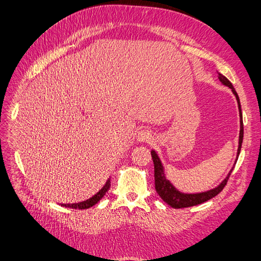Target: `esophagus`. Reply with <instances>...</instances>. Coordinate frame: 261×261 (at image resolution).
I'll return each mask as SVG.
<instances>
[{
  "instance_id": "esophagus-1",
  "label": "esophagus",
  "mask_w": 261,
  "mask_h": 261,
  "mask_svg": "<svg viewBox=\"0 0 261 261\" xmlns=\"http://www.w3.org/2000/svg\"><path fill=\"white\" fill-rule=\"evenodd\" d=\"M152 139V135H151V132L149 131V130H141L139 134H138V141H140V142H145V141H149V140H151Z\"/></svg>"
}]
</instances>
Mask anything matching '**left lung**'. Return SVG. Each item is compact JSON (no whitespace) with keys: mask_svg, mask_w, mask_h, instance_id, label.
Returning a JSON list of instances; mask_svg holds the SVG:
<instances>
[{"mask_svg":"<svg viewBox=\"0 0 261 261\" xmlns=\"http://www.w3.org/2000/svg\"><path fill=\"white\" fill-rule=\"evenodd\" d=\"M219 80L223 83L224 85L229 86L232 92L237 97L238 104H239V111H240V116H241V121H240V136H239V148H238V156H239L240 150H241V145H242V139H243V122H242V112H241V105H240V99L239 96L234 90L233 85L231 84V82L226 79L225 76H223L222 74H219ZM151 157H152V162H153V166H154V187H156V192L159 194V196L162 197V199L164 202L167 203L169 206L174 207V208H184V207H190V206H194V205H198L202 204L204 202L208 201V199L213 198L214 196L218 195L219 193L222 192L223 188L225 187L226 182L229 180V177L232 173V170L229 173L228 177L221 182V184L214 188L212 191L205 192V193H199V194H182L180 192H178L174 188V186L170 184L169 180L166 179L165 174H164V168L162 166V163L157 156V153L154 151H151ZM238 160V158H237Z\"/></svg>","mask_w":261,"mask_h":261,"instance_id":"1","label":"left lung"}]
</instances>
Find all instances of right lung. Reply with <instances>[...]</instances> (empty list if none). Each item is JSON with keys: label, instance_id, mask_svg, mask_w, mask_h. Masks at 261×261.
<instances>
[{"label": "right lung", "instance_id": "add662e5", "mask_svg": "<svg viewBox=\"0 0 261 261\" xmlns=\"http://www.w3.org/2000/svg\"><path fill=\"white\" fill-rule=\"evenodd\" d=\"M111 187V181L110 179L107 181V184L103 186V188L101 191H99L97 194H95L93 197L88 198L87 201L84 202H81V203H74V204H63V206L65 207H70V208H79V210H85V208H90L92 207L93 205H95L97 202H99V199H101L104 195L105 193H107Z\"/></svg>", "mask_w": 261, "mask_h": 261}]
</instances>
